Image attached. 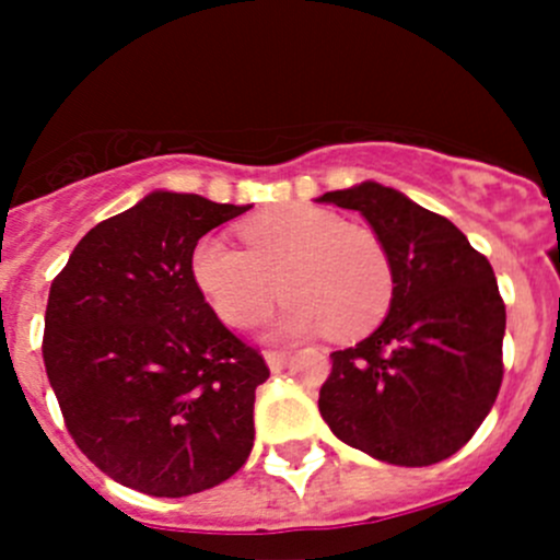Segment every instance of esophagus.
Masks as SVG:
<instances>
[{
    "label": "esophagus",
    "instance_id": "esophagus-1",
    "mask_svg": "<svg viewBox=\"0 0 560 560\" xmlns=\"http://www.w3.org/2000/svg\"><path fill=\"white\" fill-rule=\"evenodd\" d=\"M287 360H290V352H279V349H268V352H265V363H268L270 371L284 369Z\"/></svg>",
    "mask_w": 560,
    "mask_h": 560
}]
</instances>
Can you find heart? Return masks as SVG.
Masks as SVG:
<instances>
[{"instance_id":"b5f03b06","label":"heart","mask_w":560,"mask_h":560,"mask_svg":"<svg viewBox=\"0 0 560 560\" xmlns=\"http://www.w3.org/2000/svg\"><path fill=\"white\" fill-rule=\"evenodd\" d=\"M241 238L246 248L208 235L191 254V276L224 325H257L281 292L290 303L276 322L279 336L325 327L336 338H354L393 303L395 270L380 235L336 213L276 208L248 219Z\"/></svg>"}]
</instances>
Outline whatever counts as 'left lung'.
<instances>
[{
    "mask_svg": "<svg viewBox=\"0 0 560 560\" xmlns=\"http://www.w3.org/2000/svg\"><path fill=\"white\" fill-rule=\"evenodd\" d=\"M319 200L358 211L395 270L385 322L330 354L322 420L349 447L395 466L455 455L504 380L506 308L488 257L450 219L374 180Z\"/></svg>",
    "mask_w": 560,
    "mask_h": 560,
    "instance_id": "obj_1",
    "label": "left lung"
}]
</instances>
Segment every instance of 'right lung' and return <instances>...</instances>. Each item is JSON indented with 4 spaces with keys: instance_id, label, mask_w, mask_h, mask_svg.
Instances as JSON below:
<instances>
[{
    "instance_id": "right-lung-1",
    "label": "right lung",
    "mask_w": 560,
    "mask_h": 560,
    "mask_svg": "<svg viewBox=\"0 0 560 560\" xmlns=\"http://www.w3.org/2000/svg\"><path fill=\"white\" fill-rule=\"evenodd\" d=\"M244 211L154 191L89 230L50 284L45 374L72 442L124 488L180 499L252 453L270 369L191 276L197 241Z\"/></svg>"
}]
</instances>
